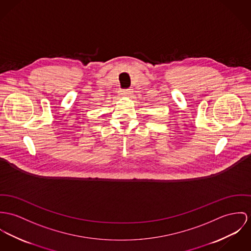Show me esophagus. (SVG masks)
<instances>
[{"instance_id": "34e87169", "label": "esophagus", "mask_w": 251, "mask_h": 251, "mask_svg": "<svg viewBox=\"0 0 251 251\" xmlns=\"http://www.w3.org/2000/svg\"><path fill=\"white\" fill-rule=\"evenodd\" d=\"M124 96H127V97H130L132 94H133V90L132 89H127V90H124L123 93H122Z\"/></svg>"}]
</instances>
